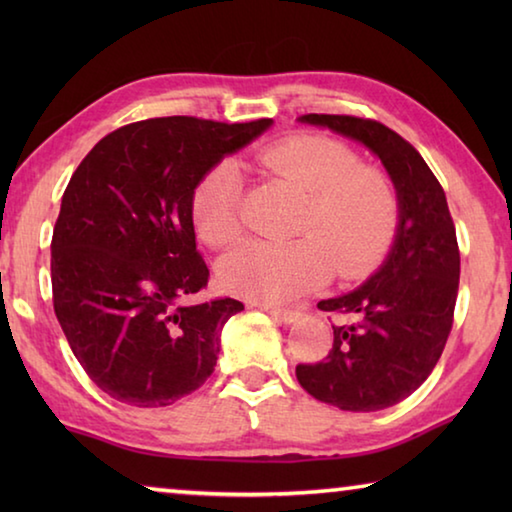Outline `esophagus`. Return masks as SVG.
I'll return each mask as SVG.
<instances>
[{
	"label": "esophagus",
	"instance_id": "34e87169",
	"mask_svg": "<svg viewBox=\"0 0 512 512\" xmlns=\"http://www.w3.org/2000/svg\"><path fill=\"white\" fill-rule=\"evenodd\" d=\"M266 314H271L275 318L284 320V323H296V320L302 316V311L298 307H275V305H262Z\"/></svg>",
	"mask_w": 512,
	"mask_h": 512
}]
</instances>
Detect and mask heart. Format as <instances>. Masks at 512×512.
Returning <instances> with one entry per match:
<instances>
[{
    "label": "heart",
    "instance_id": "b5f03b06",
    "mask_svg": "<svg viewBox=\"0 0 512 512\" xmlns=\"http://www.w3.org/2000/svg\"><path fill=\"white\" fill-rule=\"evenodd\" d=\"M255 160L307 192L291 241H250L221 264L235 296L287 302L336 275L354 280L391 248L400 219L395 187L377 167L359 162L348 144L320 133H293L257 151ZM198 235L228 248L244 235V180L232 162L205 173L192 198Z\"/></svg>",
    "mask_w": 512,
    "mask_h": 512
}]
</instances>
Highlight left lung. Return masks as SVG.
<instances>
[{"label": "left lung", "instance_id": "obj_1", "mask_svg": "<svg viewBox=\"0 0 512 512\" xmlns=\"http://www.w3.org/2000/svg\"><path fill=\"white\" fill-rule=\"evenodd\" d=\"M300 121L352 137L379 155L400 201V225L388 259L368 282L318 302L341 320L332 325L327 357L298 363L296 377L311 397L341 411L388 409L418 391L452 332L461 275L452 214L429 164L388 126L314 112Z\"/></svg>", "mask_w": 512, "mask_h": 512}]
</instances>
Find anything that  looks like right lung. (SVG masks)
<instances>
[{
	"mask_svg": "<svg viewBox=\"0 0 512 512\" xmlns=\"http://www.w3.org/2000/svg\"><path fill=\"white\" fill-rule=\"evenodd\" d=\"M273 119L155 117L103 137L76 167L51 237L54 311L88 377L153 409L205 384L239 300L189 302L207 284L192 198L201 178Z\"/></svg>",
	"mask_w": 512,
	"mask_h": 512,
	"instance_id": "obj_1",
	"label": "right lung"
}]
</instances>
